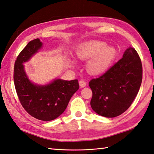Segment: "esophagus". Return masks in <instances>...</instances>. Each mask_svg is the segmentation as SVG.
Instances as JSON below:
<instances>
[{
  "instance_id": "34e87169",
  "label": "esophagus",
  "mask_w": 154,
  "mask_h": 154,
  "mask_svg": "<svg viewBox=\"0 0 154 154\" xmlns=\"http://www.w3.org/2000/svg\"><path fill=\"white\" fill-rule=\"evenodd\" d=\"M79 85L81 87H85L87 85V82L84 80H81L79 81Z\"/></svg>"
}]
</instances>
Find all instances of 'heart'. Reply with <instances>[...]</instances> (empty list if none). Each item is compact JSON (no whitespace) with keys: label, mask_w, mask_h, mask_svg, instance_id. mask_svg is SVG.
<instances>
[{"label":"heart","mask_w":154,"mask_h":154,"mask_svg":"<svg viewBox=\"0 0 154 154\" xmlns=\"http://www.w3.org/2000/svg\"><path fill=\"white\" fill-rule=\"evenodd\" d=\"M78 58L89 60L88 69L91 73L100 75L105 73L116 58V51L113 47H107L103 41H91L81 44L76 50Z\"/></svg>","instance_id":"heart-1"}]
</instances>
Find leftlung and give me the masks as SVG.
Returning <instances> with one entry per match:
<instances>
[{"label": "left lung", "mask_w": 154, "mask_h": 154, "mask_svg": "<svg viewBox=\"0 0 154 154\" xmlns=\"http://www.w3.org/2000/svg\"><path fill=\"white\" fill-rule=\"evenodd\" d=\"M142 73L139 55L134 48H128L122 58L105 73L89 81L93 110L105 117H115L125 112L139 91Z\"/></svg>", "instance_id": "obj_1"}]
</instances>
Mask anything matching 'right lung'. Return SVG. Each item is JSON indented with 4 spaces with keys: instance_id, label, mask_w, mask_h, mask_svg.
Here are the masks:
<instances>
[{
    "instance_id": "right-lung-1",
    "label": "right lung",
    "mask_w": 154,
    "mask_h": 154,
    "mask_svg": "<svg viewBox=\"0 0 154 154\" xmlns=\"http://www.w3.org/2000/svg\"><path fill=\"white\" fill-rule=\"evenodd\" d=\"M42 47L38 38L31 41L17 57L14 67V83L20 104L27 113L42 121H51L64 112L72 96L79 88L77 79H56L47 85L32 83L26 77L23 63Z\"/></svg>"
}]
</instances>
